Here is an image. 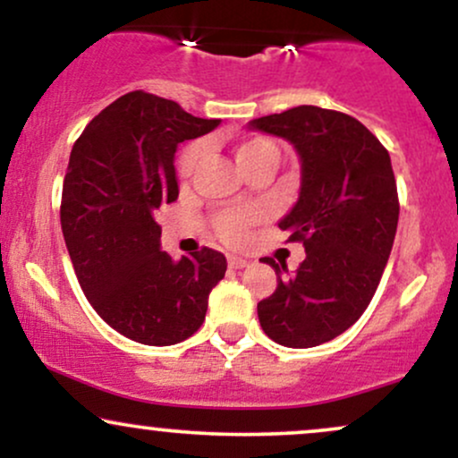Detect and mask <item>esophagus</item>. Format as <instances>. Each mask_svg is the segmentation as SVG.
Masks as SVG:
<instances>
[{"instance_id": "1", "label": "esophagus", "mask_w": 458, "mask_h": 458, "mask_svg": "<svg viewBox=\"0 0 458 458\" xmlns=\"http://www.w3.org/2000/svg\"><path fill=\"white\" fill-rule=\"evenodd\" d=\"M228 267L230 269H243V267H247V260L243 256H228Z\"/></svg>"}]
</instances>
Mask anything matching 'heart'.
Masks as SVG:
<instances>
[{"label": "heart", "instance_id": "obj_1", "mask_svg": "<svg viewBox=\"0 0 458 458\" xmlns=\"http://www.w3.org/2000/svg\"><path fill=\"white\" fill-rule=\"evenodd\" d=\"M233 152L234 159L241 165V170L245 174H250L251 170L262 165L276 167L277 161H280V148L271 138L267 135H245V138L234 140L233 144ZM204 157V144H189L182 155L178 157V178L181 181H187V178L193 176V172L198 170L199 161ZM262 217V213L259 208H233V211H222L217 217L213 219V228L215 233L225 243H239L243 239L247 230L251 228L259 219Z\"/></svg>", "mask_w": 458, "mask_h": 458}]
</instances>
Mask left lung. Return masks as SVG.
<instances>
[{
  "instance_id": "1",
  "label": "left lung",
  "mask_w": 458,
  "mask_h": 458,
  "mask_svg": "<svg viewBox=\"0 0 458 458\" xmlns=\"http://www.w3.org/2000/svg\"><path fill=\"white\" fill-rule=\"evenodd\" d=\"M301 157V191L280 222L306 260L291 277L286 265L262 259L277 288L259 303L260 327L273 343L310 349L346 331L375 297L396 236L398 204L390 152L353 115L299 105L251 120Z\"/></svg>"
}]
</instances>
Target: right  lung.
Wrapping results in <instances>:
<instances>
[{
  "label": "right lung",
  "mask_w": 458,
  "mask_h": 458,
  "mask_svg": "<svg viewBox=\"0 0 458 458\" xmlns=\"http://www.w3.org/2000/svg\"><path fill=\"white\" fill-rule=\"evenodd\" d=\"M217 124L135 90L94 115L71 150L60 222L79 286L98 317L135 343L167 346L196 334L225 273L224 254L211 247L172 260L155 219L178 198L176 146Z\"/></svg>",
  "instance_id": "right-lung-1"
}]
</instances>
